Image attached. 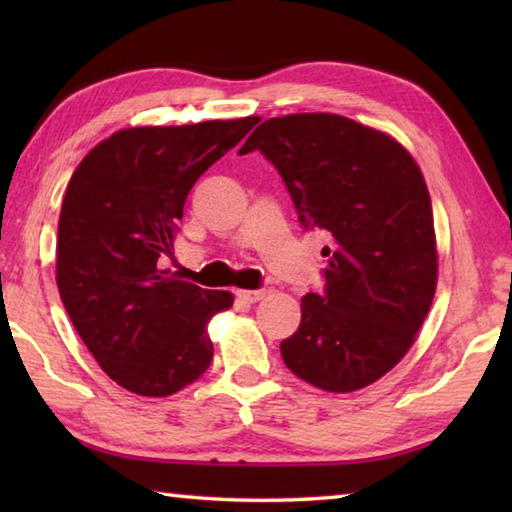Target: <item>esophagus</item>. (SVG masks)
Wrapping results in <instances>:
<instances>
[{"instance_id": "34e87169", "label": "esophagus", "mask_w": 512, "mask_h": 512, "mask_svg": "<svg viewBox=\"0 0 512 512\" xmlns=\"http://www.w3.org/2000/svg\"><path fill=\"white\" fill-rule=\"evenodd\" d=\"M266 296V291L264 289H257V291H237V298L241 300V302H246V305H255V302H259Z\"/></svg>"}]
</instances>
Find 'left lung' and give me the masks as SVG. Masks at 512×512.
<instances>
[{
	"instance_id": "left-lung-1",
	"label": "left lung",
	"mask_w": 512,
	"mask_h": 512,
	"mask_svg": "<svg viewBox=\"0 0 512 512\" xmlns=\"http://www.w3.org/2000/svg\"><path fill=\"white\" fill-rule=\"evenodd\" d=\"M250 151L280 173L305 228L325 230V289L302 298L287 368L329 393H352L400 363L438 280L427 183L400 142L329 112L273 117Z\"/></svg>"
}]
</instances>
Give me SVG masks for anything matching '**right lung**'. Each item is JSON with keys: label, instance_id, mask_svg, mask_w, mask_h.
Segmentation results:
<instances>
[{"label": "right lung", "instance_id": "right-lung-1", "mask_svg": "<svg viewBox=\"0 0 512 512\" xmlns=\"http://www.w3.org/2000/svg\"><path fill=\"white\" fill-rule=\"evenodd\" d=\"M259 117L124 128L94 146L69 180L56 282L76 332L126 391L167 397L210 368L207 323L232 293L160 271L189 189Z\"/></svg>", "mask_w": 512, "mask_h": 512}]
</instances>
